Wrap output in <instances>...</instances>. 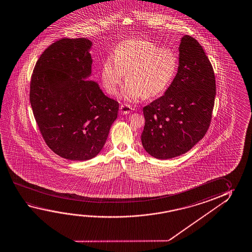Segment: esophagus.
<instances>
[{
	"label": "esophagus",
	"mask_w": 252,
	"mask_h": 252,
	"mask_svg": "<svg viewBox=\"0 0 252 252\" xmlns=\"http://www.w3.org/2000/svg\"><path fill=\"white\" fill-rule=\"evenodd\" d=\"M131 110H132V108H131L130 105H128V104H122L120 107V113L121 114H125V115L129 114L130 112H131Z\"/></svg>",
	"instance_id": "esophagus-1"
}]
</instances>
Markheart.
Masks as SVG:
<instances>
[{"label": "heart", "instance_id": "obj_1", "mask_svg": "<svg viewBox=\"0 0 252 252\" xmlns=\"http://www.w3.org/2000/svg\"><path fill=\"white\" fill-rule=\"evenodd\" d=\"M178 59L171 51L146 40H127L117 47L113 58L103 62L102 83L115 95L126 73L122 96L126 101L161 95L173 80Z\"/></svg>", "mask_w": 252, "mask_h": 252}]
</instances>
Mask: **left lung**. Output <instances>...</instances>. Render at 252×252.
I'll use <instances>...</instances> for the list:
<instances>
[{
    "instance_id": "left-lung-1",
    "label": "left lung",
    "mask_w": 252,
    "mask_h": 252,
    "mask_svg": "<svg viewBox=\"0 0 252 252\" xmlns=\"http://www.w3.org/2000/svg\"><path fill=\"white\" fill-rule=\"evenodd\" d=\"M178 51L172 83L143 108L141 143L151 157L162 160L188 152L205 136L215 105V73L202 46L185 35Z\"/></svg>"
}]
</instances>
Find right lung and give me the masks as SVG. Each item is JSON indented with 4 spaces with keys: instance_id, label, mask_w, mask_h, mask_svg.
<instances>
[{
    "instance_id": "1",
    "label": "right lung",
    "mask_w": 252,
    "mask_h": 252,
    "mask_svg": "<svg viewBox=\"0 0 252 252\" xmlns=\"http://www.w3.org/2000/svg\"><path fill=\"white\" fill-rule=\"evenodd\" d=\"M92 42L62 38L37 60L30 102L42 136L58 156L86 161L102 150L119 111L91 75Z\"/></svg>"
}]
</instances>
